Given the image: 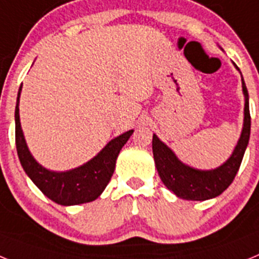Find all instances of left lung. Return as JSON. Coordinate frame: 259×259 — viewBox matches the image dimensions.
<instances>
[{
	"mask_svg": "<svg viewBox=\"0 0 259 259\" xmlns=\"http://www.w3.org/2000/svg\"><path fill=\"white\" fill-rule=\"evenodd\" d=\"M242 92L245 96V109L241 136L228 161L215 170L201 171L185 166L176 158L172 150L168 149L155 135H153V155L159 178L167 188L172 191L178 197L189 201L209 200L219 196L233 182L250 136L249 95L244 79Z\"/></svg>",
	"mask_w": 259,
	"mask_h": 259,
	"instance_id": "8db88e82",
	"label": "left lung"
}]
</instances>
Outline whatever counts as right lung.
<instances>
[{"label":"right lung","mask_w":259,"mask_h":259,"mask_svg":"<svg viewBox=\"0 0 259 259\" xmlns=\"http://www.w3.org/2000/svg\"><path fill=\"white\" fill-rule=\"evenodd\" d=\"M22 85L19 88L15 107V144L19 161L23 170L31 180L37 185L42 193L54 202L70 206L95 201L104 192L109 184L114 170L119 152L123 148L134 131H127L125 134L115 137L110 141L101 152L93 159L87 162L83 166L66 171V172H54L38 164L32 157L27 148L26 140L23 136L19 120V96Z\"/></svg>","instance_id":"add662e5"}]
</instances>
